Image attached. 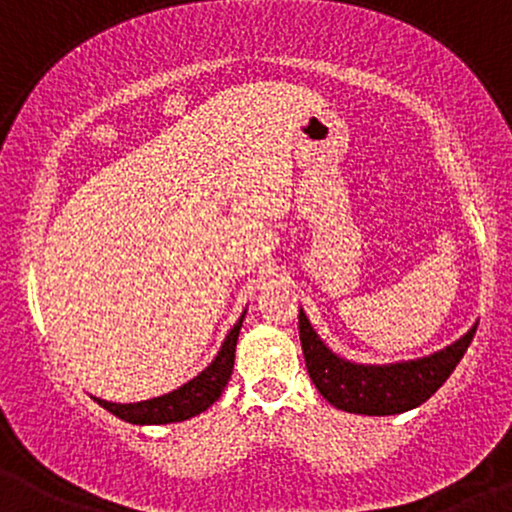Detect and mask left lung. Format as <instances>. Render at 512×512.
Segmentation results:
<instances>
[{
	"instance_id": "left-lung-1",
	"label": "left lung",
	"mask_w": 512,
	"mask_h": 512,
	"mask_svg": "<svg viewBox=\"0 0 512 512\" xmlns=\"http://www.w3.org/2000/svg\"><path fill=\"white\" fill-rule=\"evenodd\" d=\"M298 332H301L310 380L332 407L349 411V414L390 416L424 404L450 378L467 346L472 344L477 325L436 354L414 358V361L385 363V366L354 363L334 354L330 346L317 337L303 308L298 310Z\"/></svg>"
}]
</instances>
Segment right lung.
Segmentation results:
<instances>
[{"label": "right lung", "instance_id": "1", "mask_svg": "<svg viewBox=\"0 0 512 512\" xmlns=\"http://www.w3.org/2000/svg\"><path fill=\"white\" fill-rule=\"evenodd\" d=\"M243 317L233 325V330L228 332V337L223 339L221 351L216 354L214 361L209 363L197 378H192L190 383L180 385L178 390L168 392V395L144 399V402L134 404H120V402H105L101 397H93L103 409H108L110 414H115L117 419L129 421V424L137 426H158V424H175V421H187L192 416L207 411L216 399L221 397L223 387L228 385L233 373V361H236V344L240 327H243Z\"/></svg>", "mask_w": 512, "mask_h": 512}]
</instances>
